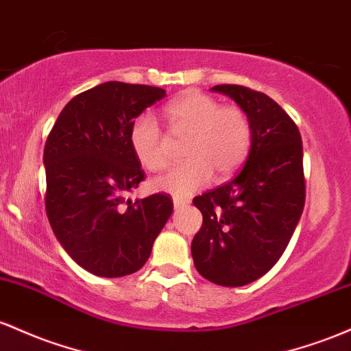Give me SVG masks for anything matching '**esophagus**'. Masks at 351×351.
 I'll use <instances>...</instances> for the list:
<instances>
[{
	"instance_id": "1",
	"label": "esophagus",
	"mask_w": 351,
	"mask_h": 351,
	"mask_svg": "<svg viewBox=\"0 0 351 351\" xmlns=\"http://www.w3.org/2000/svg\"><path fill=\"white\" fill-rule=\"evenodd\" d=\"M187 204H189L187 199H179V197H174V207H176V208H177V207L187 206Z\"/></svg>"
}]
</instances>
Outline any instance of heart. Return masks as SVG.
Masks as SVG:
<instances>
[{
  "label": "heart",
  "instance_id": "heart-1",
  "mask_svg": "<svg viewBox=\"0 0 351 351\" xmlns=\"http://www.w3.org/2000/svg\"><path fill=\"white\" fill-rule=\"evenodd\" d=\"M169 124L177 134H187L182 154L187 160L157 177L154 187L176 197H186L202 187L215 172L226 177L240 167L250 151L252 121L245 109L220 104L200 90H187L165 108ZM134 156L147 171L165 167L164 134L152 114L134 119L129 131Z\"/></svg>",
  "mask_w": 351,
  "mask_h": 351
}]
</instances>
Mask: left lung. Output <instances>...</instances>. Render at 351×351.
Here are the masks:
<instances>
[{"mask_svg": "<svg viewBox=\"0 0 351 351\" xmlns=\"http://www.w3.org/2000/svg\"><path fill=\"white\" fill-rule=\"evenodd\" d=\"M212 90L245 109L252 144L234 179L194 199L204 220L192 240V258L208 282L242 287L278 262L300 220L305 206L302 137L292 117L267 94L237 84Z\"/></svg>", "mask_w": 351, "mask_h": 351, "instance_id": "1", "label": "left lung"}]
</instances>
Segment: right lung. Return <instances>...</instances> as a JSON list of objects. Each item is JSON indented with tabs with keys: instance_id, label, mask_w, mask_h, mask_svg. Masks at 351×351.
I'll list each match as a JSON object with an SVG mask.
<instances>
[{
	"instance_id": "add662e5",
	"label": "right lung",
	"mask_w": 351,
	"mask_h": 351,
	"mask_svg": "<svg viewBox=\"0 0 351 351\" xmlns=\"http://www.w3.org/2000/svg\"><path fill=\"white\" fill-rule=\"evenodd\" d=\"M162 88L102 82L64 106L45 145L46 214L77 265L97 277H124L147 262L172 214L171 195L132 200L145 179L129 131Z\"/></svg>"
}]
</instances>
